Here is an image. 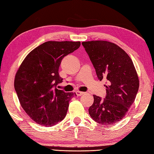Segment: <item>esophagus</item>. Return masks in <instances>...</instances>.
<instances>
[{"instance_id":"esophagus-1","label":"esophagus","mask_w":154,"mask_h":154,"mask_svg":"<svg viewBox=\"0 0 154 154\" xmlns=\"http://www.w3.org/2000/svg\"><path fill=\"white\" fill-rule=\"evenodd\" d=\"M75 93H76V94L77 96H81L84 94V92H82V91H75Z\"/></svg>"}]
</instances>
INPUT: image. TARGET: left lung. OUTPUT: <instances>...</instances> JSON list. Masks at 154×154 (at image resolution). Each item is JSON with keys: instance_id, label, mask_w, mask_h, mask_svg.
Wrapping results in <instances>:
<instances>
[{"instance_id": "obj_1", "label": "left lung", "mask_w": 154, "mask_h": 154, "mask_svg": "<svg viewBox=\"0 0 154 154\" xmlns=\"http://www.w3.org/2000/svg\"><path fill=\"white\" fill-rule=\"evenodd\" d=\"M98 79H107L104 99L93 95L89 113L95 122L113 125L127 114L135 101L140 81L133 61L124 50L106 41L83 42Z\"/></svg>"}]
</instances>
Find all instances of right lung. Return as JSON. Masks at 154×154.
<instances>
[{
	"label": "right lung",
	"mask_w": 154,
	"mask_h": 154,
	"mask_svg": "<svg viewBox=\"0 0 154 154\" xmlns=\"http://www.w3.org/2000/svg\"><path fill=\"white\" fill-rule=\"evenodd\" d=\"M80 45V41L45 42L31 51L18 69L15 91L21 107L38 124L53 126L65 118L76 93L57 89L63 81L59 68L63 57Z\"/></svg>",
	"instance_id": "add662e5"
}]
</instances>
